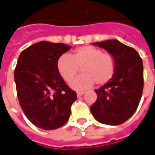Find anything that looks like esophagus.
<instances>
[{
    "instance_id": "obj_1",
    "label": "esophagus",
    "mask_w": 155,
    "mask_h": 155,
    "mask_svg": "<svg viewBox=\"0 0 155 155\" xmlns=\"http://www.w3.org/2000/svg\"><path fill=\"white\" fill-rule=\"evenodd\" d=\"M83 95H84V91H78V92H77L78 97H80V96H83Z\"/></svg>"
}]
</instances>
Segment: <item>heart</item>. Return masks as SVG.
I'll return each mask as SVG.
<instances>
[{
	"label": "heart",
	"instance_id": "b5f03b06",
	"mask_svg": "<svg viewBox=\"0 0 155 155\" xmlns=\"http://www.w3.org/2000/svg\"><path fill=\"white\" fill-rule=\"evenodd\" d=\"M56 69L64 81L70 83L73 81L80 69L83 74L75 79L71 86L76 90L104 85L114 76L117 70L115 56L108 52L93 46H82L75 48L71 57L63 54L56 62Z\"/></svg>",
	"mask_w": 155,
	"mask_h": 155
}]
</instances>
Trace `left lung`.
Here are the masks:
<instances>
[{
	"label": "left lung",
	"mask_w": 155,
	"mask_h": 155,
	"mask_svg": "<svg viewBox=\"0 0 155 155\" xmlns=\"http://www.w3.org/2000/svg\"><path fill=\"white\" fill-rule=\"evenodd\" d=\"M115 56L117 70L111 80L95 90L97 99L91 105L93 117L101 123L119 125L137 110L143 89V60L134 48L111 39L94 43Z\"/></svg>",
	"instance_id": "1"
}]
</instances>
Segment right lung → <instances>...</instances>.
<instances>
[{"instance_id":"right-lung-1","label":"right lung","mask_w":155,"mask_h":155,"mask_svg":"<svg viewBox=\"0 0 155 155\" xmlns=\"http://www.w3.org/2000/svg\"><path fill=\"white\" fill-rule=\"evenodd\" d=\"M70 46L42 41L21 52L14 72L18 101L26 117L44 130L64 125L77 99L56 69Z\"/></svg>"}]
</instances>
